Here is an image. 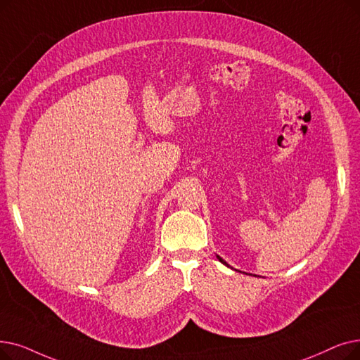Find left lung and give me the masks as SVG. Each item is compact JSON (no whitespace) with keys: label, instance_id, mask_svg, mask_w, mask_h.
<instances>
[{"label":"left lung","instance_id":"left-lung-1","mask_svg":"<svg viewBox=\"0 0 360 360\" xmlns=\"http://www.w3.org/2000/svg\"><path fill=\"white\" fill-rule=\"evenodd\" d=\"M216 257H217V259H219V262H221V263H224V264H225V266H228V268H231V266H229V264H228V263H226V262H225V260H224V259H222V257H221V256H217V255H216ZM236 271H237V269H236ZM238 272H240V271H238ZM247 275H252V274H247ZM253 276H257V275H253Z\"/></svg>","mask_w":360,"mask_h":360}]
</instances>
